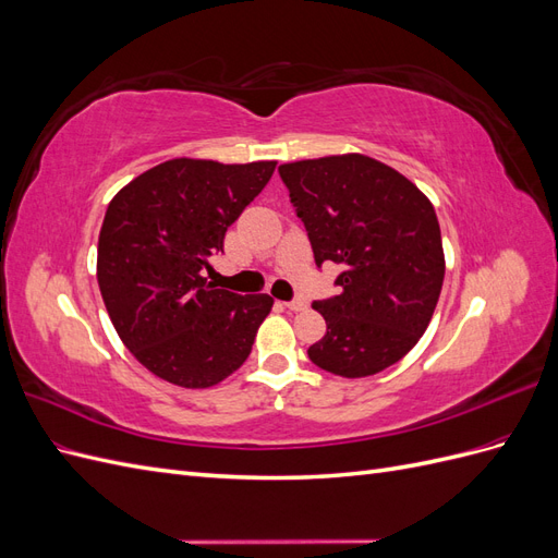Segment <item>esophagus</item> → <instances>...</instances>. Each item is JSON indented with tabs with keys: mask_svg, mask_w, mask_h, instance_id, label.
Masks as SVG:
<instances>
[{
	"mask_svg": "<svg viewBox=\"0 0 558 558\" xmlns=\"http://www.w3.org/2000/svg\"><path fill=\"white\" fill-rule=\"evenodd\" d=\"M286 307H289L291 312H302V310H307V300L295 298V300H291V302H286Z\"/></svg>",
	"mask_w": 558,
	"mask_h": 558,
	"instance_id": "esophagus-1",
	"label": "esophagus"
}]
</instances>
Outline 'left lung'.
Segmentation results:
<instances>
[{"mask_svg": "<svg viewBox=\"0 0 558 558\" xmlns=\"http://www.w3.org/2000/svg\"><path fill=\"white\" fill-rule=\"evenodd\" d=\"M314 260L342 267L340 295L316 300L326 335L310 361L347 379L398 363L426 332L445 279L440 223L416 185L363 154L279 167Z\"/></svg>", "mask_w": 558, "mask_h": 558, "instance_id": "1", "label": "left lung"}]
</instances>
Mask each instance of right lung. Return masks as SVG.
<instances>
[{
    "instance_id": "obj_1",
    "label": "right lung",
    "mask_w": 558,
    "mask_h": 558,
    "mask_svg": "<svg viewBox=\"0 0 558 558\" xmlns=\"http://www.w3.org/2000/svg\"><path fill=\"white\" fill-rule=\"evenodd\" d=\"M275 167L174 158L109 202L97 283L118 337L156 377L209 388L248 359L275 300L216 289L205 272Z\"/></svg>"
}]
</instances>
